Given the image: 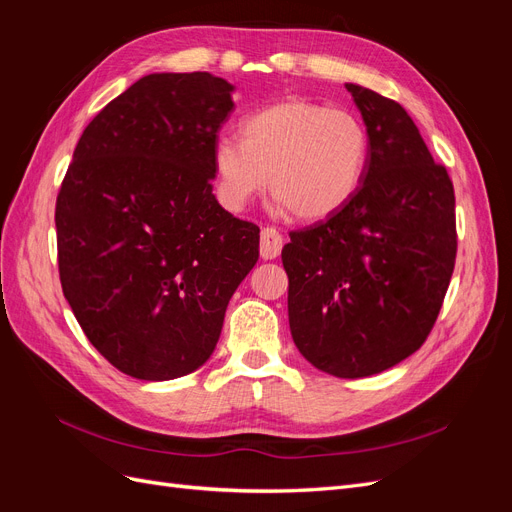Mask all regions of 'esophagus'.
Wrapping results in <instances>:
<instances>
[{"label":"esophagus","instance_id":"esophagus-1","mask_svg":"<svg viewBox=\"0 0 512 512\" xmlns=\"http://www.w3.org/2000/svg\"><path fill=\"white\" fill-rule=\"evenodd\" d=\"M284 245V237L280 235V230H275L271 226L262 228L260 232V256L265 260H273L280 256Z\"/></svg>","mask_w":512,"mask_h":512}]
</instances>
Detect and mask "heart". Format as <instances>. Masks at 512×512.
Segmentation results:
<instances>
[{
  "mask_svg": "<svg viewBox=\"0 0 512 512\" xmlns=\"http://www.w3.org/2000/svg\"><path fill=\"white\" fill-rule=\"evenodd\" d=\"M369 162V134L359 117L318 102H277L241 121V141L220 136L211 164L215 192L243 211L271 188L294 215L329 218L359 192Z\"/></svg>",
  "mask_w": 512,
  "mask_h": 512,
  "instance_id": "1",
  "label": "heart"
}]
</instances>
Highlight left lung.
I'll return each mask as SVG.
<instances>
[{"label":"left lung","instance_id":"left-lung-1","mask_svg":"<svg viewBox=\"0 0 512 512\" xmlns=\"http://www.w3.org/2000/svg\"><path fill=\"white\" fill-rule=\"evenodd\" d=\"M369 134L359 192L327 220L290 232L294 346L337 378L380 374L423 346L451 282L455 192L406 108L346 83Z\"/></svg>","mask_w":512,"mask_h":512}]
</instances>
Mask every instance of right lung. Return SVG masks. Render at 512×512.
<instances>
[{
	"mask_svg": "<svg viewBox=\"0 0 512 512\" xmlns=\"http://www.w3.org/2000/svg\"><path fill=\"white\" fill-rule=\"evenodd\" d=\"M235 85L156 72L85 128L57 196L64 297L104 359L138 380L209 361L260 228L213 194L211 151Z\"/></svg>",
	"mask_w": 512,
	"mask_h": 512,
	"instance_id": "add662e5",
	"label": "right lung"
}]
</instances>
